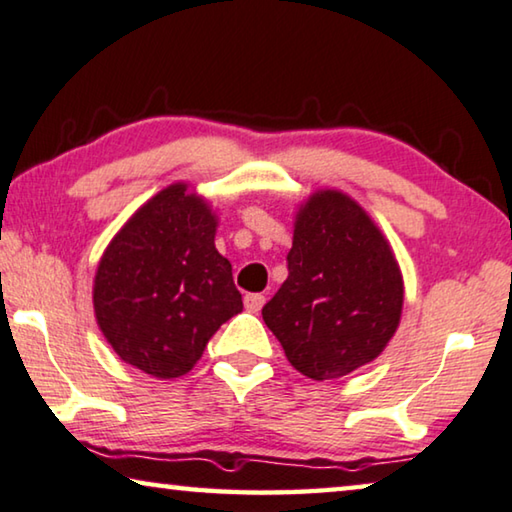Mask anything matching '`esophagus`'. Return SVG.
<instances>
[{"mask_svg": "<svg viewBox=\"0 0 512 512\" xmlns=\"http://www.w3.org/2000/svg\"><path fill=\"white\" fill-rule=\"evenodd\" d=\"M263 304H265V295H261V293H251L245 297V309L249 313H258L263 309Z\"/></svg>", "mask_w": 512, "mask_h": 512, "instance_id": "1", "label": "esophagus"}]
</instances>
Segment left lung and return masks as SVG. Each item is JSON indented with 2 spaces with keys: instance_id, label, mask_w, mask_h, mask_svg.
I'll list each match as a JSON object with an SVG mask.
<instances>
[{
  "instance_id": "obj_1",
  "label": "left lung",
  "mask_w": 512,
  "mask_h": 512,
  "mask_svg": "<svg viewBox=\"0 0 512 512\" xmlns=\"http://www.w3.org/2000/svg\"><path fill=\"white\" fill-rule=\"evenodd\" d=\"M403 300V274L380 226L352 196L318 190L297 210L288 279L263 320L293 368L336 380L382 355Z\"/></svg>"
}]
</instances>
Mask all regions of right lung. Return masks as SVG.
Returning a JSON list of instances; mask_svg holds the SVG:
<instances>
[{"label": "right lung", "mask_w": 512, "mask_h": 512, "mask_svg": "<svg viewBox=\"0 0 512 512\" xmlns=\"http://www.w3.org/2000/svg\"><path fill=\"white\" fill-rule=\"evenodd\" d=\"M217 215L187 183L148 199L102 254L93 311L125 364L160 380L190 373L210 336L242 311Z\"/></svg>", "instance_id": "1"}]
</instances>
